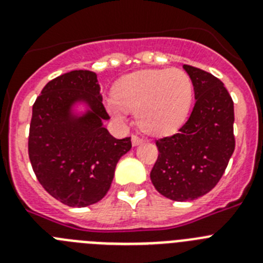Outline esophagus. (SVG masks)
Here are the masks:
<instances>
[{"instance_id": "esophagus-1", "label": "esophagus", "mask_w": 263, "mask_h": 263, "mask_svg": "<svg viewBox=\"0 0 263 263\" xmlns=\"http://www.w3.org/2000/svg\"><path fill=\"white\" fill-rule=\"evenodd\" d=\"M143 142V139L138 136H132V145L138 146Z\"/></svg>"}]
</instances>
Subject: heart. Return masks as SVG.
I'll return each mask as SVG.
<instances>
[{
    "label": "heart",
    "instance_id": "b5f03b06",
    "mask_svg": "<svg viewBox=\"0 0 263 263\" xmlns=\"http://www.w3.org/2000/svg\"><path fill=\"white\" fill-rule=\"evenodd\" d=\"M194 87L182 69H145L121 78L106 109L118 120L136 110L139 127L146 133L163 136L183 125L191 109Z\"/></svg>",
    "mask_w": 263,
    "mask_h": 263
}]
</instances>
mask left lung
<instances>
[{
	"instance_id": "obj_1",
	"label": "left lung",
	"mask_w": 263,
	"mask_h": 263,
	"mask_svg": "<svg viewBox=\"0 0 263 263\" xmlns=\"http://www.w3.org/2000/svg\"><path fill=\"white\" fill-rule=\"evenodd\" d=\"M183 68L196 103L178 133L157 141L159 155L150 173L155 190L174 201L208 194L234 152V108L227 88L210 72L187 64Z\"/></svg>"
}]
</instances>
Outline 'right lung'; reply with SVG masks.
Returning <instances> with one entry per match:
<instances>
[{"instance_id":"1","label":"right lung","mask_w":263,"mask_h":263,"mask_svg":"<svg viewBox=\"0 0 263 263\" xmlns=\"http://www.w3.org/2000/svg\"><path fill=\"white\" fill-rule=\"evenodd\" d=\"M97 75L71 71L48 81L32 105L29 157L46 191L60 203L83 208L103 199L118 160L132 148L104 121Z\"/></svg>"}]
</instances>
